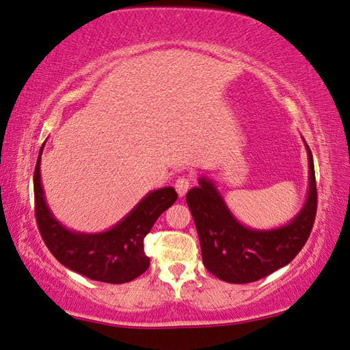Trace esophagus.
<instances>
[{
    "instance_id": "obj_1",
    "label": "esophagus",
    "mask_w": 350,
    "mask_h": 350,
    "mask_svg": "<svg viewBox=\"0 0 350 350\" xmlns=\"http://www.w3.org/2000/svg\"><path fill=\"white\" fill-rule=\"evenodd\" d=\"M189 185H191V179H189V177H187V176H182L176 180L174 188H176L177 194H179V196L182 198V196H185V194H187V191L189 189Z\"/></svg>"
}]
</instances>
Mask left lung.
<instances>
[{"label":"left lung","mask_w":350,"mask_h":350,"mask_svg":"<svg viewBox=\"0 0 350 350\" xmlns=\"http://www.w3.org/2000/svg\"><path fill=\"white\" fill-rule=\"evenodd\" d=\"M304 140V139H303ZM309 188L301 210L287 224L275 228H252L238 221L216 183L199 177V185L187 193L202 250V262L211 275L232 284H247L287 265L304 247L317 215V183L312 151Z\"/></svg>","instance_id":"1"}]
</instances>
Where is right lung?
<instances>
[{
    "label": "right lung",
    "instance_id": "1",
    "mask_svg": "<svg viewBox=\"0 0 350 350\" xmlns=\"http://www.w3.org/2000/svg\"><path fill=\"white\" fill-rule=\"evenodd\" d=\"M43 148L44 144L40 148L33 174L35 215L41 238L51 253L64 267L100 282L123 284L145 273L150 258L144 252V239L157 217L176 202V189L163 187L150 191L105 232H75L58 221L47 205L40 174Z\"/></svg>",
    "mask_w": 350,
    "mask_h": 350
}]
</instances>
